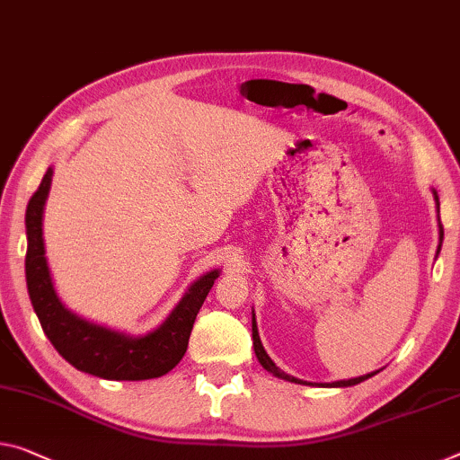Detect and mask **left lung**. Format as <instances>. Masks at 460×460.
I'll use <instances>...</instances> for the list:
<instances>
[{
  "instance_id": "8db88e82",
  "label": "left lung",
  "mask_w": 460,
  "mask_h": 460,
  "mask_svg": "<svg viewBox=\"0 0 460 460\" xmlns=\"http://www.w3.org/2000/svg\"><path fill=\"white\" fill-rule=\"evenodd\" d=\"M432 193H434V201H436L438 214H440V199H438V193H436L434 189H432ZM438 222H440V216H438ZM438 228H440V244H438V251H436V254L440 252V246H442V240H444V228H442V224H438ZM252 348H254V356H257V359L261 362V366H263V368H265L267 372H271L273 376L284 378V380H288V383H296V385H313V383H306V380H300V378H296V376H289V374H286V372H281V370L278 368V366H275L273 359H271L270 356H267V351H265L263 343H261V337H259L257 321H254V310H252ZM374 374H378V370H376V372H370V374H364V376H358V378H349V380H335V383H314V385H316V386H327V388L353 386V385H359V383H364V380L372 378Z\"/></svg>"
}]
</instances>
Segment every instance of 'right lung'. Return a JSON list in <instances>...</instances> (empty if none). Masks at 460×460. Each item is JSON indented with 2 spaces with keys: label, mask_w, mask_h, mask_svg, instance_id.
Returning a JSON list of instances; mask_svg holds the SVG:
<instances>
[{
  "label": "right lung",
  "mask_w": 460,
  "mask_h": 460,
  "mask_svg": "<svg viewBox=\"0 0 460 460\" xmlns=\"http://www.w3.org/2000/svg\"><path fill=\"white\" fill-rule=\"evenodd\" d=\"M53 168H47L40 187L26 208V286L40 327L53 348L74 368L104 380H147L164 376L185 356L190 329L220 270H211L193 284L168 319L146 335H129L82 319L69 310L55 289L45 257L42 214L51 190Z\"/></svg>",
  "instance_id": "right-lung-1"
}]
</instances>
